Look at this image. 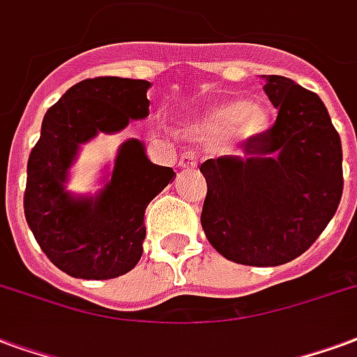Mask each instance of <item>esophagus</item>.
<instances>
[{
    "label": "esophagus",
    "mask_w": 357,
    "mask_h": 357,
    "mask_svg": "<svg viewBox=\"0 0 357 357\" xmlns=\"http://www.w3.org/2000/svg\"><path fill=\"white\" fill-rule=\"evenodd\" d=\"M178 167H182V169L196 167V160H194L192 155H188V153H186V155H182L181 160H178Z\"/></svg>",
    "instance_id": "1"
}]
</instances>
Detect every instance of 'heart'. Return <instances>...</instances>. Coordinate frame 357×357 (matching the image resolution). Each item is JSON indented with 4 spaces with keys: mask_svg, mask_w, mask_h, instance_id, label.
<instances>
[{
    "mask_svg": "<svg viewBox=\"0 0 357 357\" xmlns=\"http://www.w3.org/2000/svg\"><path fill=\"white\" fill-rule=\"evenodd\" d=\"M268 125V116L259 104H245L241 100L218 104L199 123V131L205 137H217L232 129L234 137L241 140L255 139Z\"/></svg>",
    "mask_w": 357,
    "mask_h": 357,
    "instance_id": "heart-1",
    "label": "heart"
}]
</instances>
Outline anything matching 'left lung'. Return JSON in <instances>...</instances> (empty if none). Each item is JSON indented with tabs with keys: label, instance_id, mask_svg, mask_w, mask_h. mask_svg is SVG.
Returning a JSON list of instances; mask_svg holds the SVG:
<instances>
[{
	"label": "left lung",
	"instance_id": "obj_1",
	"mask_svg": "<svg viewBox=\"0 0 357 357\" xmlns=\"http://www.w3.org/2000/svg\"><path fill=\"white\" fill-rule=\"evenodd\" d=\"M278 108L243 155L202 163L207 182L202 226L228 261L280 266L319 238L342 196V146L321 98L283 75H262Z\"/></svg>",
	"mask_w": 357,
	"mask_h": 357
}]
</instances>
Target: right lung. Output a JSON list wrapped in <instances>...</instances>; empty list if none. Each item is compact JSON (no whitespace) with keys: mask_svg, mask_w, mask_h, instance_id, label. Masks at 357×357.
<instances>
[{"mask_svg":"<svg viewBox=\"0 0 357 357\" xmlns=\"http://www.w3.org/2000/svg\"><path fill=\"white\" fill-rule=\"evenodd\" d=\"M150 82L95 77L70 87L47 110L40 140L28 158L26 222L54 266L79 280L127 274L142 257L144 211L175 178L153 165L139 139L125 140L108 182L96 196L66 190L79 146L98 132H118L148 116Z\"/></svg>","mask_w":357,"mask_h":357,"instance_id":"obj_1","label":"right lung"}]
</instances>
